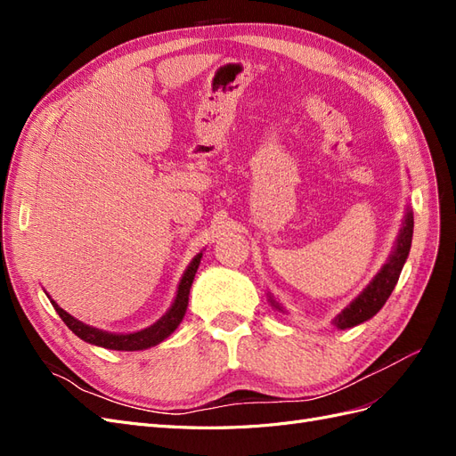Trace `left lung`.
Here are the masks:
<instances>
[{"label": "left lung", "mask_w": 456, "mask_h": 456, "mask_svg": "<svg viewBox=\"0 0 456 456\" xmlns=\"http://www.w3.org/2000/svg\"><path fill=\"white\" fill-rule=\"evenodd\" d=\"M412 226H415V220H412L411 207H407L402 228H399L397 240L394 243V249L388 260L384 262V266L379 270L375 278L369 281V285L363 289V291L335 317L333 323L337 329H350V327L360 325L370 320L372 315H377V312L386 305V300H388V297L392 295L394 287L399 280V273H402L405 260L409 256L411 241H412ZM266 297L275 310L285 312L280 302L272 297V293H266Z\"/></svg>", "instance_id": "1"}]
</instances>
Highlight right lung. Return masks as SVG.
I'll return each instance as SVG.
<instances>
[{"label": "right lung", "mask_w": 456, "mask_h": 456, "mask_svg": "<svg viewBox=\"0 0 456 456\" xmlns=\"http://www.w3.org/2000/svg\"><path fill=\"white\" fill-rule=\"evenodd\" d=\"M201 256H203V253H198L194 258H191L188 268L184 270L181 283H178V289H176V295H175L171 308L165 312L154 325H150V327L141 329V330H134V333H110V330L91 327L84 322L76 320L74 315H70L66 310H62L49 295L47 297L51 298L53 308L57 310V314L61 315V320L66 323V327L70 329L72 333L76 337H79L81 340L94 344V346L108 348V350H121V352L146 350V348H151V346H156V344L163 342L178 325H181L183 317L186 314V308H188L190 289H191V283H194Z\"/></svg>", "instance_id": "obj_1"}]
</instances>
